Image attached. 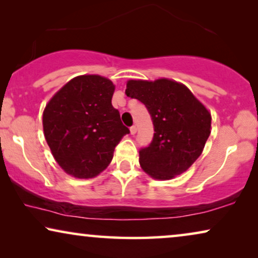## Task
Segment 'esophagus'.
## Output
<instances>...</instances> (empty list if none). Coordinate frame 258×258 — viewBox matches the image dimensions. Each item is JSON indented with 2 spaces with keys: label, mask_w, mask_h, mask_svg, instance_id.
<instances>
[{
  "label": "esophagus",
  "mask_w": 258,
  "mask_h": 258,
  "mask_svg": "<svg viewBox=\"0 0 258 258\" xmlns=\"http://www.w3.org/2000/svg\"><path fill=\"white\" fill-rule=\"evenodd\" d=\"M130 133H132L133 135H135V134L137 133V126H136V125H132V126H130Z\"/></svg>",
  "instance_id": "34e87169"
}]
</instances>
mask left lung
<instances>
[{
  "mask_svg": "<svg viewBox=\"0 0 258 258\" xmlns=\"http://www.w3.org/2000/svg\"><path fill=\"white\" fill-rule=\"evenodd\" d=\"M126 96L146 105L154 137L140 149V164L156 179L181 175L195 162L210 135L211 116L191 91L175 81H129Z\"/></svg>",
  "mask_w": 258,
  "mask_h": 258,
  "instance_id": "1",
  "label": "left lung"
}]
</instances>
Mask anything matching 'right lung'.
Instances as JSON below:
<instances>
[{"mask_svg":"<svg viewBox=\"0 0 258 258\" xmlns=\"http://www.w3.org/2000/svg\"><path fill=\"white\" fill-rule=\"evenodd\" d=\"M115 86L98 75L69 81L49 101L43 130L52 156L67 174L95 177L108 167L114 150L130 130L111 104Z\"/></svg>","mask_w":258,"mask_h":258,"instance_id":"add662e5","label":"right lung"}]
</instances>
